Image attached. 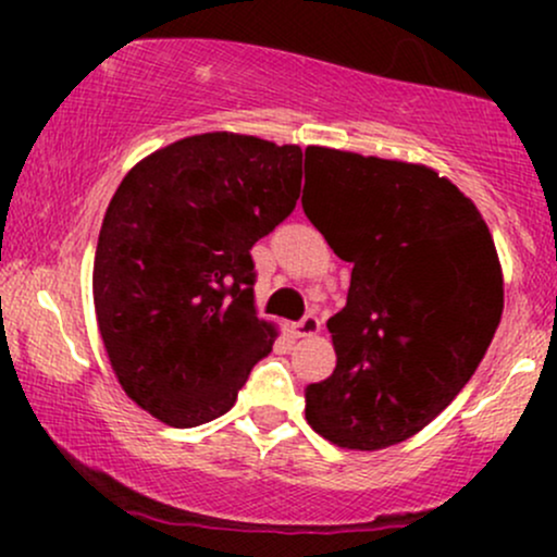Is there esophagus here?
Wrapping results in <instances>:
<instances>
[{"mask_svg": "<svg viewBox=\"0 0 557 557\" xmlns=\"http://www.w3.org/2000/svg\"><path fill=\"white\" fill-rule=\"evenodd\" d=\"M319 330H322V322H319L317 314H306V317L300 319V322L296 324V335H298V337H311V335H317Z\"/></svg>", "mask_w": 557, "mask_h": 557, "instance_id": "1", "label": "esophagus"}]
</instances>
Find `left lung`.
<instances>
[{"mask_svg": "<svg viewBox=\"0 0 557 557\" xmlns=\"http://www.w3.org/2000/svg\"><path fill=\"white\" fill-rule=\"evenodd\" d=\"M324 175L304 201L354 264L327 322L337 363L306 387V419L330 443L380 450L424 430L461 393L503 314V272L479 209L424 164L306 149Z\"/></svg>", "mask_w": 557, "mask_h": 557, "instance_id": "obj_1", "label": "left lung"}]
</instances>
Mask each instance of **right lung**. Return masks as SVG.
Masks as SVG:
<instances>
[{
    "mask_svg": "<svg viewBox=\"0 0 557 557\" xmlns=\"http://www.w3.org/2000/svg\"><path fill=\"white\" fill-rule=\"evenodd\" d=\"M298 146L203 133L138 162L94 259L101 341L127 398L170 426L233 408L277 330L253 309V243L296 209Z\"/></svg>",
    "mask_w": 557,
    "mask_h": 557,
    "instance_id": "right-lung-1",
    "label": "right lung"
}]
</instances>
